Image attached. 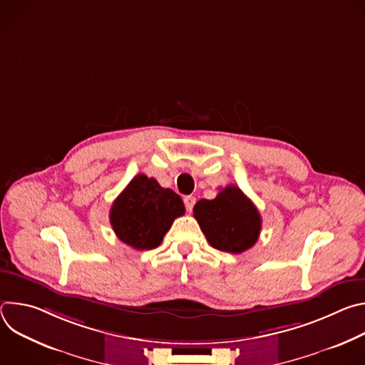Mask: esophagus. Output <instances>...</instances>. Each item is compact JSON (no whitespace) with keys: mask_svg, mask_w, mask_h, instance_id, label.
<instances>
[{"mask_svg":"<svg viewBox=\"0 0 365 365\" xmlns=\"http://www.w3.org/2000/svg\"><path fill=\"white\" fill-rule=\"evenodd\" d=\"M183 202H185V206H186V211L187 212H190L192 210H193V205H195V202H196V197L195 196H185L183 197Z\"/></svg>","mask_w":365,"mask_h":365,"instance_id":"obj_1","label":"esophagus"}]
</instances>
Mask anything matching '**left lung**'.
<instances>
[{
	"label": "left lung",
	"instance_id": "8db88e82",
	"mask_svg": "<svg viewBox=\"0 0 365 365\" xmlns=\"http://www.w3.org/2000/svg\"><path fill=\"white\" fill-rule=\"evenodd\" d=\"M193 215L207 242L231 254L251 248L262 231L258 210L235 185L224 187L215 199H200Z\"/></svg>",
	"mask_w": 365,
	"mask_h": 365
}]
</instances>
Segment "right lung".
I'll return each mask as SVG.
<instances>
[{"instance_id": "1", "label": "right lung", "mask_w": 365, "mask_h": 365, "mask_svg": "<svg viewBox=\"0 0 365 365\" xmlns=\"http://www.w3.org/2000/svg\"><path fill=\"white\" fill-rule=\"evenodd\" d=\"M185 214L178 193L137 175L114 200L110 221L117 237L135 250L159 247L173 221Z\"/></svg>"}]
</instances>
